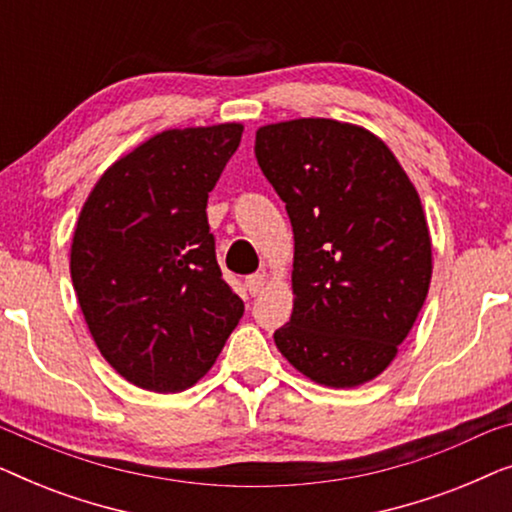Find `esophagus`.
I'll return each mask as SVG.
<instances>
[{"instance_id": "esophagus-1", "label": "esophagus", "mask_w": 512, "mask_h": 512, "mask_svg": "<svg viewBox=\"0 0 512 512\" xmlns=\"http://www.w3.org/2000/svg\"><path fill=\"white\" fill-rule=\"evenodd\" d=\"M244 284H247L251 296H258V293L265 289V284H268V275H265V272H258V275H249L247 282H244Z\"/></svg>"}]
</instances>
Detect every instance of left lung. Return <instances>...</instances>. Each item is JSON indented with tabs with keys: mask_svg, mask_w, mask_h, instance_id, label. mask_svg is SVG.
Here are the masks:
<instances>
[{
	"mask_svg": "<svg viewBox=\"0 0 512 512\" xmlns=\"http://www.w3.org/2000/svg\"><path fill=\"white\" fill-rule=\"evenodd\" d=\"M254 151L296 242V298L275 345L312 382L366 384L394 361L429 293L415 186L380 137L331 118L263 125Z\"/></svg>",
	"mask_w": 512,
	"mask_h": 512,
	"instance_id": "1",
	"label": "left lung"
}]
</instances>
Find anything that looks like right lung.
Here are the masks:
<instances>
[{
  "instance_id": "obj_1",
  "label": "right lung",
  "mask_w": 512,
  "mask_h": 512,
  "mask_svg": "<svg viewBox=\"0 0 512 512\" xmlns=\"http://www.w3.org/2000/svg\"><path fill=\"white\" fill-rule=\"evenodd\" d=\"M240 123L165 130L102 174L79 214L69 270L97 349L135 387H193L244 314L223 282L209 191Z\"/></svg>"
}]
</instances>
